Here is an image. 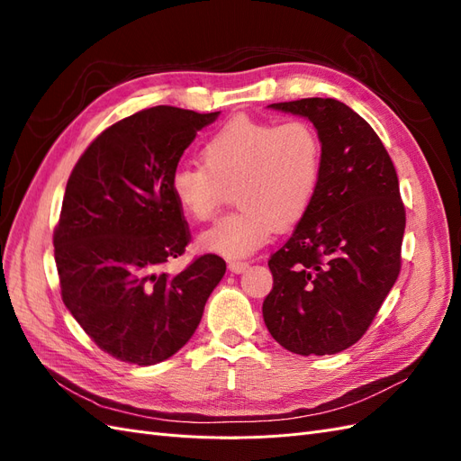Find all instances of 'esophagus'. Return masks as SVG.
Segmentation results:
<instances>
[{"label": "esophagus", "mask_w": 461, "mask_h": 461, "mask_svg": "<svg viewBox=\"0 0 461 461\" xmlns=\"http://www.w3.org/2000/svg\"><path fill=\"white\" fill-rule=\"evenodd\" d=\"M248 267H249V265H248L246 261H230V263H229V271L234 273V275L244 273Z\"/></svg>", "instance_id": "obj_1"}]
</instances>
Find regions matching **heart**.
Masks as SVG:
<instances>
[{
  "instance_id": "heart-1",
  "label": "heart",
  "mask_w": 461,
  "mask_h": 461,
  "mask_svg": "<svg viewBox=\"0 0 461 461\" xmlns=\"http://www.w3.org/2000/svg\"><path fill=\"white\" fill-rule=\"evenodd\" d=\"M202 165H178L169 190L176 205L196 219H212L234 188L239 212L219 219L200 236V248L242 259L267 244L278 229L308 215L323 175V148L308 121L283 122L240 117L209 138Z\"/></svg>"
}]
</instances>
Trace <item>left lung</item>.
I'll use <instances>...</instances> for the list:
<instances>
[{
  "mask_svg": "<svg viewBox=\"0 0 461 461\" xmlns=\"http://www.w3.org/2000/svg\"><path fill=\"white\" fill-rule=\"evenodd\" d=\"M310 119L323 148L313 205L269 259L263 302L271 337L300 356H330L356 344L402 265L406 209L394 163L356 111L332 97L271 104Z\"/></svg>",
  "mask_w": 461,
  "mask_h": 461,
  "instance_id": "8db88e82",
  "label": "left lung"
}]
</instances>
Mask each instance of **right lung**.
I'll list each match as a JSON object with an SVG mask.
<instances>
[{"label":"right lung","instance_id":"right-lung-1","mask_svg":"<svg viewBox=\"0 0 461 461\" xmlns=\"http://www.w3.org/2000/svg\"><path fill=\"white\" fill-rule=\"evenodd\" d=\"M217 117L171 105L138 111L97 136L68 176L53 230L61 298L88 337L127 364L176 354L227 271L225 259L205 254L163 273L190 242L171 173Z\"/></svg>","mask_w":461,"mask_h":461}]
</instances>
